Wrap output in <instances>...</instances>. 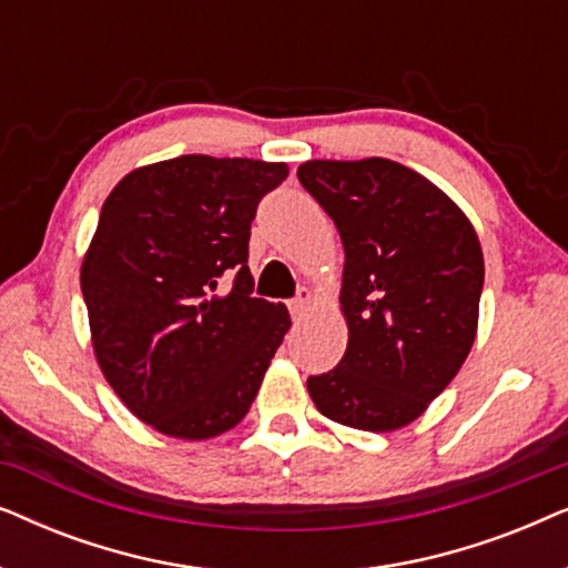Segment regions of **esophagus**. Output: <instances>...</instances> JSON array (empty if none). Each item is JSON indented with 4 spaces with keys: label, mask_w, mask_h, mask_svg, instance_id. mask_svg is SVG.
Instances as JSON below:
<instances>
[{
    "label": "esophagus",
    "mask_w": 568,
    "mask_h": 568,
    "mask_svg": "<svg viewBox=\"0 0 568 568\" xmlns=\"http://www.w3.org/2000/svg\"><path fill=\"white\" fill-rule=\"evenodd\" d=\"M310 305H313V292H310V290H300L297 297H294V300L290 302V313H292L294 321H302Z\"/></svg>",
    "instance_id": "1"
}]
</instances>
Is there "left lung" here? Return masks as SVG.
<instances>
[{
    "instance_id": "left-lung-1",
    "label": "left lung",
    "mask_w": 568,
    "mask_h": 568,
    "mask_svg": "<svg viewBox=\"0 0 568 568\" xmlns=\"http://www.w3.org/2000/svg\"><path fill=\"white\" fill-rule=\"evenodd\" d=\"M300 183L344 243L338 367L307 377L315 408L362 432L418 418L470 354L484 253L463 209L400 162L310 160Z\"/></svg>"
}]
</instances>
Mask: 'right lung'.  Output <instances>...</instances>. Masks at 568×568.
<instances>
[{
  "instance_id": "1",
  "label": "right lung",
  "mask_w": 568,
  "mask_h": 568,
  "mask_svg": "<svg viewBox=\"0 0 568 568\" xmlns=\"http://www.w3.org/2000/svg\"><path fill=\"white\" fill-rule=\"evenodd\" d=\"M286 175L284 162L183 154L131 170L100 209L80 271L92 348L123 406L168 437L243 422L290 331L247 268L255 209ZM224 273L236 278L222 295Z\"/></svg>"
}]
</instances>
